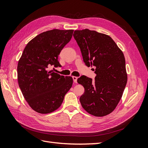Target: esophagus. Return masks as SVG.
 <instances>
[{
    "mask_svg": "<svg viewBox=\"0 0 148 148\" xmlns=\"http://www.w3.org/2000/svg\"><path fill=\"white\" fill-rule=\"evenodd\" d=\"M73 78V82L74 83H77V79H78V77H75V76H73V77H72Z\"/></svg>",
    "mask_w": 148,
    "mask_h": 148,
    "instance_id": "34e87169",
    "label": "esophagus"
}]
</instances>
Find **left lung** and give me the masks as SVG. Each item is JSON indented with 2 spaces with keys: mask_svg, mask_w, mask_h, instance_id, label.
Segmentation results:
<instances>
[{
  "mask_svg": "<svg viewBox=\"0 0 148 148\" xmlns=\"http://www.w3.org/2000/svg\"><path fill=\"white\" fill-rule=\"evenodd\" d=\"M73 36L84 63L96 67L95 81L86 76L77 79L84 88L80 102L89 114L104 117L116 108L126 86L123 53L109 36L96 31L75 30Z\"/></svg>",
  "mask_w": 148,
  "mask_h": 148,
  "instance_id": "obj_1",
  "label": "left lung"
}]
</instances>
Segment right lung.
I'll use <instances>...</instances> for the list:
<instances>
[{"mask_svg":"<svg viewBox=\"0 0 148 148\" xmlns=\"http://www.w3.org/2000/svg\"><path fill=\"white\" fill-rule=\"evenodd\" d=\"M73 29H54L38 34L27 44L17 66L18 83L25 100L36 112L59 109L72 86L73 78L50 70L60 66L58 57L72 37Z\"/></svg>","mask_w":148,"mask_h":148,"instance_id":"1","label":"right lung"}]
</instances>
